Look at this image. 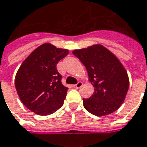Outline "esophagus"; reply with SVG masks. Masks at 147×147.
Listing matches in <instances>:
<instances>
[{
	"mask_svg": "<svg viewBox=\"0 0 147 147\" xmlns=\"http://www.w3.org/2000/svg\"><path fill=\"white\" fill-rule=\"evenodd\" d=\"M82 85H83V83L80 81V82H78L76 84H74L73 88H76V89H78V88H80Z\"/></svg>",
	"mask_w": 147,
	"mask_h": 147,
	"instance_id": "obj_1",
	"label": "esophagus"
}]
</instances>
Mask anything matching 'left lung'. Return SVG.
Instances as JSON below:
<instances>
[{
	"mask_svg": "<svg viewBox=\"0 0 147 147\" xmlns=\"http://www.w3.org/2000/svg\"><path fill=\"white\" fill-rule=\"evenodd\" d=\"M74 55L85 66L94 93L83 99L87 111L97 117L110 114L124 102L129 80L127 71L113 53L100 44L74 50Z\"/></svg>",
	"mask_w": 147,
	"mask_h": 147,
	"instance_id": "8db88e82",
	"label": "left lung"
}]
</instances>
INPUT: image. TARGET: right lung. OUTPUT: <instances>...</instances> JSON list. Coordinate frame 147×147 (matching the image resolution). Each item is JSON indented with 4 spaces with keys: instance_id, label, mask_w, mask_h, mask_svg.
<instances>
[{
    "instance_id": "right-lung-1",
    "label": "right lung",
    "mask_w": 147,
    "mask_h": 147,
    "mask_svg": "<svg viewBox=\"0 0 147 147\" xmlns=\"http://www.w3.org/2000/svg\"><path fill=\"white\" fill-rule=\"evenodd\" d=\"M69 51L44 43L23 61L15 76V88L23 105L38 115L52 114L63 105L67 88L56 68Z\"/></svg>"
}]
</instances>
